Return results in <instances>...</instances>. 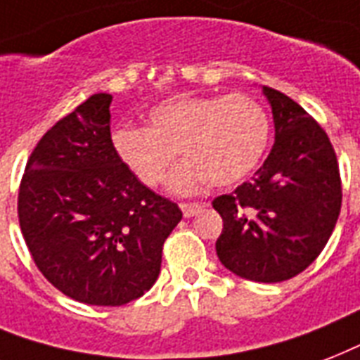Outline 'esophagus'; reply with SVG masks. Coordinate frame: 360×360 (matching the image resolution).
I'll use <instances>...</instances> for the list:
<instances>
[{"instance_id":"esophagus-1","label":"esophagus","mask_w":360,"mask_h":360,"mask_svg":"<svg viewBox=\"0 0 360 360\" xmlns=\"http://www.w3.org/2000/svg\"><path fill=\"white\" fill-rule=\"evenodd\" d=\"M202 206H205L202 202H182L180 208H182L186 218H191V216H195V214H199V212L202 210Z\"/></svg>"}]
</instances>
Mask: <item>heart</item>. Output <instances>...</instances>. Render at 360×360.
Instances as JSON below:
<instances>
[{
	"mask_svg": "<svg viewBox=\"0 0 360 360\" xmlns=\"http://www.w3.org/2000/svg\"><path fill=\"white\" fill-rule=\"evenodd\" d=\"M148 127L122 125L112 131L120 161L148 188L167 182L178 150L188 160L172 186L193 191L206 178L231 186L255 169L269 142V114L246 94L176 96L158 103L146 114Z\"/></svg>",
	"mask_w": 360,
	"mask_h": 360,
	"instance_id": "b5f03b06",
	"label": "heart"
}]
</instances>
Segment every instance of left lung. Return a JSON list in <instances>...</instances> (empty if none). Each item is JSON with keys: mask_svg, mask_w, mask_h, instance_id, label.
<instances>
[{"mask_svg": "<svg viewBox=\"0 0 360 360\" xmlns=\"http://www.w3.org/2000/svg\"><path fill=\"white\" fill-rule=\"evenodd\" d=\"M276 142L250 182L212 206L224 219L216 252L240 278L276 283L308 269L333 235L342 180L330 139L285 94L263 86Z\"/></svg>", "mask_w": 360, "mask_h": 360, "instance_id": "1", "label": "left lung"}]
</instances>
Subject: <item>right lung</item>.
Returning a JSON list of instances; mask_svg holds the SVG:
<instances>
[{"label": "right lung", "instance_id": "add662e5", "mask_svg": "<svg viewBox=\"0 0 360 360\" xmlns=\"http://www.w3.org/2000/svg\"><path fill=\"white\" fill-rule=\"evenodd\" d=\"M112 96L96 94L33 148L18 189L22 236L41 274L73 300L124 306L154 285L182 210L120 161Z\"/></svg>", "mask_w": 360, "mask_h": 360}]
</instances>
